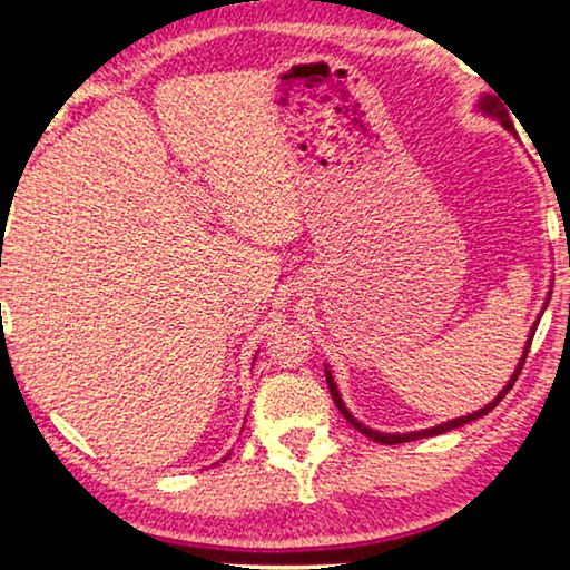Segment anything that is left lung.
<instances>
[{"label": "left lung", "mask_w": 570, "mask_h": 570, "mask_svg": "<svg viewBox=\"0 0 570 570\" xmlns=\"http://www.w3.org/2000/svg\"><path fill=\"white\" fill-rule=\"evenodd\" d=\"M478 111L482 114V116H490V119H501V124L509 131H513V124H511V119H509V114H505V108H503V104L501 100H498L495 96H482L480 98V104H478ZM550 295H552V285H550V293H548V298H544V306H542V311L548 308V303H550ZM540 311V314H542ZM537 324H540V316H537V322H534V326L532 330H529V340H527V345H524V350H521V357H519V363H517V371L511 373V379H509V384H505L501 392L495 394V400H490L485 407H480L478 412H470V415H462V417H454V420H449V423H439V425H433V428H425V431H410V433H381V431H373V428H368L365 423H361V420H357L353 412L347 410V404L342 402V394H340V389H337V381H334V376H332V371H330V365L324 363V371H326V384H330V392H332V400H334V404H337V410L342 412V415H345V420L353 428H357V431H361L363 435H368L371 441H376V443H386V446H392V443H407V441H417V439H431V435H441V433H446V431H454V428H462V425H466V423H472V420H478V417H482V415H488L490 410L495 407L498 402L503 400L505 394L511 392V386H513V381L519 379V373H521V368H524V361H527V353H529V345H532V337H534V332H537Z\"/></svg>", "instance_id": "obj_1"}]
</instances>
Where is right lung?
<instances>
[{
  "label": "right lung",
  "mask_w": 570,
  "mask_h": 570,
  "mask_svg": "<svg viewBox=\"0 0 570 570\" xmlns=\"http://www.w3.org/2000/svg\"><path fill=\"white\" fill-rule=\"evenodd\" d=\"M225 459H228V456H223V459H220V462H225ZM220 462H217V464H220Z\"/></svg>",
  "instance_id": "right-lung-1"
}]
</instances>
